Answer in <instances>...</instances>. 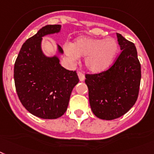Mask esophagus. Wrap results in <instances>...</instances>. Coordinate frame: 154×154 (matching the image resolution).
Here are the masks:
<instances>
[{"instance_id": "esophagus-1", "label": "esophagus", "mask_w": 154, "mask_h": 154, "mask_svg": "<svg viewBox=\"0 0 154 154\" xmlns=\"http://www.w3.org/2000/svg\"><path fill=\"white\" fill-rule=\"evenodd\" d=\"M77 75H78V77H79V79L81 81H83L84 80H85V74H84L83 73H81V72H78V73H77Z\"/></svg>"}]
</instances>
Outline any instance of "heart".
Wrapping results in <instances>:
<instances>
[{
    "instance_id": "obj_1",
    "label": "heart",
    "mask_w": 154,
    "mask_h": 154,
    "mask_svg": "<svg viewBox=\"0 0 154 154\" xmlns=\"http://www.w3.org/2000/svg\"><path fill=\"white\" fill-rule=\"evenodd\" d=\"M64 50L72 60L85 57L87 69L92 73H100L113 63L118 51V44L113 38L103 40L81 37L71 45H66Z\"/></svg>"
}]
</instances>
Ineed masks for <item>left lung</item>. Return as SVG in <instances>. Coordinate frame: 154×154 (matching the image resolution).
I'll list each match as a JSON object with an SVG mask.
<instances>
[{"label": "left lung", "mask_w": 154, "mask_h": 154, "mask_svg": "<svg viewBox=\"0 0 154 154\" xmlns=\"http://www.w3.org/2000/svg\"><path fill=\"white\" fill-rule=\"evenodd\" d=\"M121 51L106 70L85 74L93 113L103 120L123 116L135 105L141 81V65L135 45L117 33Z\"/></svg>", "instance_id": "8db88e82"}]
</instances>
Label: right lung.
Returning <instances> with one entry per match:
<instances>
[{"label":"right lung","mask_w":154,"mask_h":154,"mask_svg":"<svg viewBox=\"0 0 154 154\" xmlns=\"http://www.w3.org/2000/svg\"><path fill=\"white\" fill-rule=\"evenodd\" d=\"M61 25H47L23 45L15 60L14 80L19 99L29 113L42 119H56L67 109L69 97L79 82L76 71L59 64L57 56L46 57L42 37L58 33ZM59 51H63L60 46Z\"/></svg>","instance_id":"add662e5"}]
</instances>
